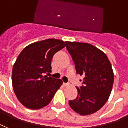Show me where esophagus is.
<instances>
[{
	"label": "esophagus",
	"instance_id": "obj_1",
	"mask_svg": "<svg viewBox=\"0 0 128 128\" xmlns=\"http://www.w3.org/2000/svg\"><path fill=\"white\" fill-rule=\"evenodd\" d=\"M63 84L64 86H68L70 85V83H65V82H63Z\"/></svg>",
	"mask_w": 128,
	"mask_h": 128
}]
</instances>
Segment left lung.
Masks as SVG:
<instances>
[{"instance_id":"left-lung-1","label":"left lung","mask_w":128,"mask_h":128,"mask_svg":"<svg viewBox=\"0 0 128 128\" xmlns=\"http://www.w3.org/2000/svg\"><path fill=\"white\" fill-rule=\"evenodd\" d=\"M75 64L76 73L83 76V84L77 87L78 96L69 104L81 115L96 112L106 104L111 93L114 74L104 52L87 43L65 42Z\"/></svg>"}]
</instances>
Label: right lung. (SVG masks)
I'll use <instances>...</instances> for the list:
<instances>
[{
  "instance_id": "right-lung-1",
  "label": "right lung",
  "mask_w": 128,
  "mask_h": 128,
  "mask_svg": "<svg viewBox=\"0 0 128 128\" xmlns=\"http://www.w3.org/2000/svg\"><path fill=\"white\" fill-rule=\"evenodd\" d=\"M65 47L63 41L48 39L27 46L18 56L12 84L17 98L25 107L36 110L47 106L60 88V79L44 74L51 72L54 54Z\"/></svg>"
}]
</instances>
